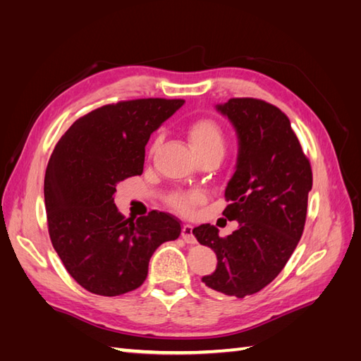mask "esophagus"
<instances>
[{
    "mask_svg": "<svg viewBox=\"0 0 361 361\" xmlns=\"http://www.w3.org/2000/svg\"><path fill=\"white\" fill-rule=\"evenodd\" d=\"M181 237L185 239L186 243H195V235H194V226L192 225H185L183 226V231H181Z\"/></svg>",
    "mask_w": 361,
    "mask_h": 361,
    "instance_id": "34e87169",
    "label": "esophagus"
}]
</instances>
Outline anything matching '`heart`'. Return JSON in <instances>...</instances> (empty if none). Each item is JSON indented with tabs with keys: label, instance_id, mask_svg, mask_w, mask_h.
Segmentation results:
<instances>
[{
	"label": "heart",
	"instance_id": "b5f03b06",
	"mask_svg": "<svg viewBox=\"0 0 361 361\" xmlns=\"http://www.w3.org/2000/svg\"><path fill=\"white\" fill-rule=\"evenodd\" d=\"M186 135L194 152L197 153V157L203 155V153H221V155H224L226 145V135L224 127H221L217 121L202 118L190 122L186 128ZM157 145L158 140L153 141L150 152H155ZM200 202L202 197L197 192L176 194L171 198L172 208L185 214L192 212L195 209V206L200 204Z\"/></svg>",
	"mask_w": 361,
	"mask_h": 361
}]
</instances>
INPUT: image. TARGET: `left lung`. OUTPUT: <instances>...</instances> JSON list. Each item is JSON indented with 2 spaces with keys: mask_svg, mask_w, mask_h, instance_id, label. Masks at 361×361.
<instances>
[{
  "mask_svg": "<svg viewBox=\"0 0 361 361\" xmlns=\"http://www.w3.org/2000/svg\"><path fill=\"white\" fill-rule=\"evenodd\" d=\"M217 110L239 136V157L225 189L233 234L219 235L214 225L194 228V235L217 255L216 271L204 286L245 298L267 287L293 255L301 239L312 189V167L290 119L260 99L234 97Z\"/></svg>",
  "mask_w": 361,
  "mask_h": 361,
  "instance_id": "8db88e82",
  "label": "left lung"
}]
</instances>
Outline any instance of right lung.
I'll return each instance as SVG.
<instances>
[{"mask_svg":"<svg viewBox=\"0 0 361 361\" xmlns=\"http://www.w3.org/2000/svg\"><path fill=\"white\" fill-rule=\"evenodd\" d=\"M183 99H135L79 118L60 137L44 173V206L54 250L85 290L119 296L142 286L161 243L178 239L180 220L150 211L127 219L114 204L119 181L142 173L150 135Z\"/></svg>","mask_w":361,"mask_h":361,"instance_id":"1","label":"right lung"}]
</instances>
